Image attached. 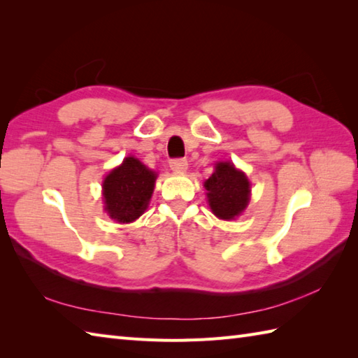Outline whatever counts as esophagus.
Instances as JSON below:
<instances>
[{
    "label": "esophagus",
    "instance_id": "obj_1",
    "mask_svg": "<svg viewBox=\"0 0 358 358\" xmlns=\"http://www.w3.org/2000/svg\"><path fill=\"white\" fill-rule=\"evenodd\" d=\"M169 166H171V169H172L173 172H178V173L187 171V162H186V159H183V158L172 159Z\"/></svg>",
    "mask_w": 358,
    "mask_h": 358
}]
</instances>
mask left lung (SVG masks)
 <instances>
[{
    "instance_id": "8db88e82",
    "label": "left lung",
    "mask_w": 358,
    "mask_h": 358,
    "mask_svg": "<svg viewBox=\"0 0 358 358\" xmlns=\"http://www.w3.org/2000/svg\"><path fill=\"white\" fill-rule=\"evenodd\" d=\"M209 206L214 215L222 220H235L248 208L250 183L245 172L229 162H220L215 171L204 181Z\"/></svg>"
}]
</instances>
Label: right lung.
I'll list each match as a JSON object with an SVG mask.
<instances>
[{"instance_id": "right-lung-1", "label": "right lung", "mask_w": 358, "mask_h": 358, "mask_svg": "<svg viewBox=\"0 0 358 358\" xmlns=\"http://www.w3.org/2000/svg\"><path fill=\"white\" fill-rule=\"evenodd\" d=\"M157 173L138 158L127 157L103 181L104 210L118 223H132L148 209Z\"/></svg>"}]
</instances>
